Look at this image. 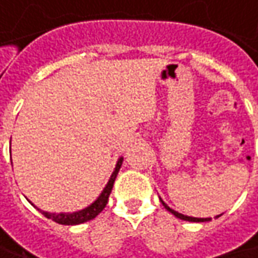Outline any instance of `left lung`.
<instances>
[{"label":"left lung","instance_id":"1","mask_svg":"<svg viewBox=\"0 0 258 258\" xmlns=\"http://www.w3.org/2000/svg\"><path fill=\"white\" fill-rule=\"evenodd\" d=\"M160 201L163 203V206H164L165 209L168 210V211H170L171 214H174V216H175L177 218H180V220H185V221H192V223H204V221H210V220H211V218H197V217H188V216H184V214H181V213H177V211H174L173 209H170V207H168V206H167V204H165L164 201L161 200V199H160ZM217 217H220V216H217Z\"/></svg>","mask_w":258,"mask_h":258}]
</instances>
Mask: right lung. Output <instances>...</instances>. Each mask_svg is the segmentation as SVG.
<instances>
[{
  "instance_id": "right-lung-1",
  "label": "right lung",
  "mask_w": 258,
  "mask_h": 258,
  "mask_svg": "<svg viewBox=\"0 0 258 258\" xmlns=\"http://www.w3.org/2000/svg\"><path fill=\"white\" fill-rule=\"evenodd\" d=\"M121 164H122V157L118 158L117 161V165H115V170L112 171L110 180L107 182L105 188L102 190V192L98 196V199L94 201L93 204H90L88 207L80 210V211H74V213H48V211H41L44 216L47 218H51L52 221H55L58 224H64V226H76V224H81V223H85V221H90L95 218L100 213H101L104 207L107 206L108 203V197L111 194L112 185H114V181L117 178V174L120 171Z\"/></svg>"
}]
</instances>
